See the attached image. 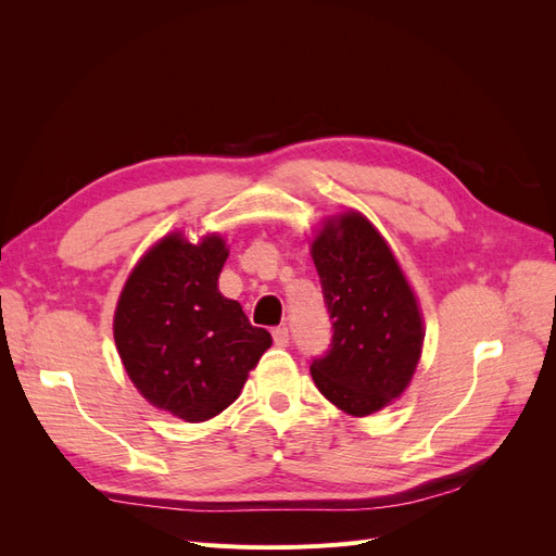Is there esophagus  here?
Segmentation results:
<instances>
[{"instance_id":"obj_1","label":"esophagus","mask_w":556,"mask_h":556,"mask_svg":"<svg viewBox=\"0 0 556 556\" xmlns=\"http://www.w3.org/2000/svg\"><path fill=\"white\" fill-rule=\"evenodd\" d=\"M274 341L278 348H288L290 345V331L285 327H276L274 329Z\"/></svg>"}]
</instances>
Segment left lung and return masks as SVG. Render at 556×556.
<instances>
[{
	"mask_svg": "<svg viewBox=\"0 0 556 556\" xmlns=\"http://www.w3.org/2000/svg\"><path fill=\"white\" fill-rule=\"evenodd\" d=\"M333 339L311 376L336 408L374 415L408 390L422 357L425 317L390 243L355 208L327 215L311 241Z\"/></svg>",
	"mask_w": 556,
	"mask_h": 556,
	"instance_id": "1",
	"label": "left lung"
}]
</instances>
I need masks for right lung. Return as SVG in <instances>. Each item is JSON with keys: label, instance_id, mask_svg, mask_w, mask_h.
I'll return each mask as SVG.
<instances>
[{"label": "right lung", "instance_id": "obj_1", "mask_svg": "<svg viewBox=\"0 0 556 556\" xmlns=\"http://www.w3.org/2000/svg\"><path fill=\"white\" fill-rule=\"evenodd\" d=\"M227 257L223 233L194 243L169 231L131 268L113 313L131 384L150 406L192 425L231 406L274 343L217 288Z\"/></svg>", "mask_w": 556, "mask_h": 556}]
</instances>
